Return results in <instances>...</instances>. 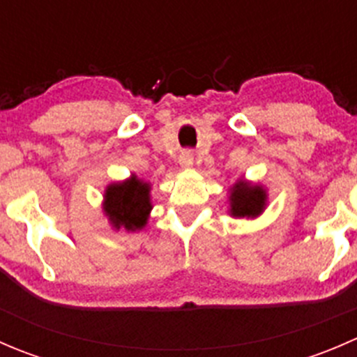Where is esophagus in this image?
<instances>
[{
  "label": "esophagus",
  "instance_id": "1",
  "mask_svg": "<svg viewBox=\"0 0 357 357\" xmlns=\"http://www.w3.org/2000/svg\"><path fill=\"white\" fill-rule=\"evenodd\" d=\"M193 164H195V160H193V153L190 152V150L181 152V155H179V165H181L183 169H192Z\"/></svg>",
  "mask_w": 357,
  "mask_h": 357
}]
</instances>
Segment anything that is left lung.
<instances>
[{"label": "left lung", "mask_w": 357, "mask_h": 357, "mask_svg": "<svg viewBox=\"0 0 357 357\" xmlns=\"http://www.w3.org/2000/svg\"><path fill=\"white\" fill-rule=\"evenodd\" d=\"M268 207V190L261 183L238 178L228 188V214L233 218L255 219Z\"/></svg>", "instance_id": "1"}]
</instances>
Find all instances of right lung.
Here are the masks:
<instances>
[{"instance_id": "1", "label": "right lung", "mask_w": 357, "mask_h": 357, "mask_svg": "<svg viewBox=\"0 0 357 357\" xmlns=\"http://www.w3.org/2000/svg\"><path fill=\"white\" fill-rule=\"evenodd\" d=\"M152 183L131 174L128 179L114 181L103 192L102 212L112 229L139 231L146 226L152 212Z\"/></svg>"}]
</instances>
